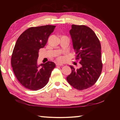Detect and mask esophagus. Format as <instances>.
Wrapping results in <instances>:
<instances>
[{
    "label": "esophagus",
    "instance_id": "1",
    "mask_svg": "<svg viewBox=\"0 0 120 120\" xmlns=\"http://www.w3.org/2000/svg\"><path fill=\"white\" fill-rule=\"evenodd\" d=\"M56 66H63V64H60V63H56Z\"/></svg>",
    "mask_w": 120,
    "mask_h": 120
}]
</instances>
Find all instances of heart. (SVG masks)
<instances>
[{
    "mask_svg": "<svg viewBox=\"0 0 120 120\" xmlns=\"http://www.w3.org/2000/svg\"><path fill=\"white\" fill-rule=\"evenodd\" d=\"M57 60L59 61H60V62H63V61H64V59L63 56H59L57 58Z\"/></svg>",
    "mask_w": 120,
    "mask_h": 120,
    "instance_id": "b5f03b06",
    "label": "heart"
}]
</instances>
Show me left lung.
<instances>
[{
	"mask_svg": "<svg viewBox=\"0 0 120 120\" xmlns=\"http://www.w3.org/2000/svg\"><path fill=\"white\" fill-rule=\"evenodd\" d=\"M70 33L76 59L80 60L82 66L75 70L70 66L71 72L67 80L75 89L85 90L95 84L102 71L101 43L95 32L86 25L72 24Z\"/></svg>",
	"mask_w": 120,
	"mask_h": 120,
	"instance_id": "1",
	"label": "left lung"
}]
</instances>
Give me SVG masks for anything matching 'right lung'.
Returning a JSON list of instances; mask_svg holds the SVG:
<instances>
[{"mask_svg":"<svg viewBox=\"0 0 120 120\" xmlns=\"http://www.w3.org/2000/svg\"><path fill=\"white\" fill-rule=\"evenodd\" d=\"M55 25H46L28 28L18 38L11 64L17 80L27 89L37 90L48 83L56 67L52 61L38 64L39 49L44 48ZM42 68L39 69V67Z\"/></svg>","mask_w":120,"mask_h":120,"instance_id":"add662e5","label":"right lung"}]
</instances>
